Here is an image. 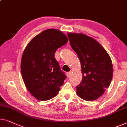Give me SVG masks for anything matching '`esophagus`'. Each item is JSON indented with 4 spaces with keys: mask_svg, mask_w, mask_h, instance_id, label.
Returning a JSON list of instances; mask_svg holds the SVG:
<instances>
[{
    "mask_svg": "<svg viewBox=\"0 0 127 127\" xmlns=\"http://www.w3.org/2000/svg\"><path fill=\"white\" fill-rule=\"evenodd\" d=\"M71 72H67V77H69L70 76H71Z\"/></svg>",
    "mask_w": 127,
    "mask_h": 127,
    "instance_id": "obj_1",
    "label": "esophagus"
}]
</instances>
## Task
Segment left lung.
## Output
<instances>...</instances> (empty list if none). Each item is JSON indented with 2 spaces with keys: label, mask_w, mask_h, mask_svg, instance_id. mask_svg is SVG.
I'll list each match as a JSON object with an SVG mask.
<instances>
[{
  "label": "left lung",
  "mask_w": 127,
  "mask_h": 127,
  "mask_svg": "<svg viewBox=\"0 0 127 127\" xmlns=\"http://www.w3.org/2000/svg\"><path fill=\"white\" fill-rule=\"evenodd\" d=\"M72 48L81 63L83 79L76 94L86 101L97 99L109 87L113 76L110 56L95 39L83 33H68Z\"/></svg>",
  "instance_id": "left-lung-1"
}]
</instances>
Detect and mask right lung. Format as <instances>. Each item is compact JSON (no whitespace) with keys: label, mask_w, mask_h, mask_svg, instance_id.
Wrapping results in <instances>:
<instances>
[{"label":"right lung","mask_w":127,"mask_h":127,"mask_svg":"<svg viewBox=\"0 0 127 127\" xmlns=\"http://www.w3.org/2000/svg\"><path fill=\"white\" fill-rule=\"evenodd\" d=\"M62 31L48 29L30 41L22 55L21 73L26 88L41 101L55 97L66 78L55 58L59 48L68 42Z\"/></svg>","instance_id":"right-lung-1"}]
</instances>
